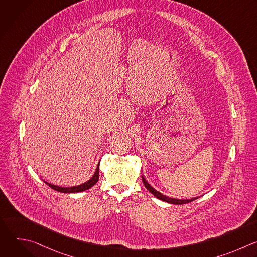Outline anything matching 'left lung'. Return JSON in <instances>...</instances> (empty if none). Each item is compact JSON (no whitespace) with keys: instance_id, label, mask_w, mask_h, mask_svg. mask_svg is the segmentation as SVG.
Returning a JSON list of instances; mask_svg holds the SVG:
<instances>
[{"instance_id":"obj_1","label":"left lung","mask_w":257,"mask_h":257,"mask_svg":"<svg viewBox=\"0 0 257 257\" xmlns=\"http://www.w3.org/2000/svg\"><path fill=\"white\" fill-rule=\"evenodd\" d=\"M141 178H142L143 185L145 186L146 189H148L152 194H154L157 198H159V199H161V200H163V201H166V202H168V203H171V204H185V203H189V202H191V201H193V200H195V199L198 198V197H194V198H191V199H176V198H171V197L166 196V195L162 194L161 192L157 191L155 188H153V187L149 184L148 181H146V180L144 179L143 176H141Z\"/></svg>"}]
</instances>
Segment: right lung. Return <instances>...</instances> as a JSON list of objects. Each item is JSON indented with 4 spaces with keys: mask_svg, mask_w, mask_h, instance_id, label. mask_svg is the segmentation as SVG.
Segmentation results:
<instances>
[{
    "mask_svg": "<svg viewBox=\"0 0 257 257\" xmlns=\"http://www.w3.org/2000/svg\"><path fill=\"white\" fill-rule=\"evenodd\" d=\"M98 178H99V163L96 167V170L93 174V176L85 183H83V184L81 185H78V186H73V187H61V186H56V185H53L51 184V183H48L46 181H44L46 184L48 186H50L52 189L58 191V192H62V193H77V192H81V191H85L89 188H91L93 185L96 184V182L98 181Z\"/></svg>",
    "mask_w": 257,
    "mask_h": 257,
    "instance_id": "obj_1",
    "label": "right lung"
}]
</instances>
